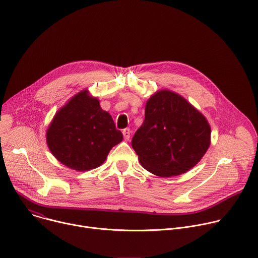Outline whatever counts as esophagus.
<instances>
[{"label": "esophagus", "instance_id": "1", "mask_svg": "<svg viewBox=\"0 0 258 258\" xmlns=\"http://www.w3.org/2000/svg\"><path fill=\"white\" fill-rule=\"evenodd\" d=\"M122 135H123V138L125 141H128L130 138H131V130L130 128H124L122 130Z\"/></svg>", "mask_w": 258, "mask_h": 258}]
</instances>
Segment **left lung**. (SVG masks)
Masks as SVG:
<instances>
[{"label": "left lung", "instance_id": "1", "mask_svg": "<svg viewBox=\"0 0 258 258\" xmlns=\"http://www.w3.org/2000/svg\"><path fill=\"white\" fill-rule=\"evenodd\" d=\"M206 118L185 98L168 90L146 103L145 119L132 140L140 163L158 176H174L194 167L210 145Z\"/></svg>", "mask_w": 258, "mask_h": 258}]
</instances>
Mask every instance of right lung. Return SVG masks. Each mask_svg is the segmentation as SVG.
I'll list each match as a JSON object with an SVG mask.
<instances>
[{
  "label": "right lung",
  "mask_w": 258,
  "mask_h": 258,
  "mask_svg": "<svg viewBox=\"0 0 258 258\" xmlns=\"http://www.w3.org/2000/svg\"><path fill=\"white\" fill-rule=\"evenodd\" d=\"M123 136L116 130L99 100L85 90L63 106L47 131L52 154L64 165L79 171L100 166Z\"/></svg>",
  "instance_id": "add662e5"
}]
</instances>
